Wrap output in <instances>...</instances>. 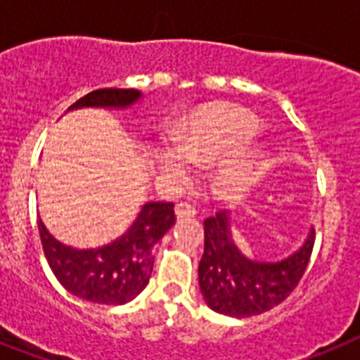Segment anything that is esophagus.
I'll use <instances>...</instances> for the list:
<instances>
[{"instance_id":"1","label":"esophagus","mask_w":360,"mask_h":360,"mask_svg":"<svg viewBox=\"0 0 360 360\" xmlns=\"http://www.w3.org/2000/svg\"><path fill=\"white\" fill-rule=\"evenodd\" d=\"M175 216L179 217H194L195 216V207H192L190 203H186V201H183V203H179L177 207H175Z\"/></svg>"}]
</instances>
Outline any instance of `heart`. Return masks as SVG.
I'll use <instances>...</instances> for the list:
<instances>
[{
	"mask_svg": "<svg viewBox=\"0 0 360 360\" xmlns=\"http://www.w3.org/2000/svg\"><path fill=\"white\" fill-rule=\"evenodd\" d=\"M258 124L245 111H210L195 117L179 137L177 148H165L161 152L162 168L175 175L186 174V162L207 165L240 150L252 139ZM264 168L259 155H250L232 162L216 177V192L221 198H238L256 181Z\"/></svg>",
	"mask_w": 360,
	"mask_h": 360,
	"instance_id": "heart-1",
	"label": "heart"
}]
</instances>
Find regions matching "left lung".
Returning <instances> with one entry per match:
<instances>
[{
  "label": "left lung",
  "mask_w": 360,
  "mask_h": 360,
  "mask_svg": "<svg viewBox=\"0 0 360 360\" xmlns=\"http://www.w3.org/2000/svg\"><path fill=\"white\" fill-rule=\"evenodd\" d=\"M205 250L199 262V288L214 311L245 319L262 315L282 304L306 273L315 245V231L289 258L265 264L250 262L231 240V221L225 210L203 223Z\"/></svg>",
  "instance_id": "1"
}]
</instances>
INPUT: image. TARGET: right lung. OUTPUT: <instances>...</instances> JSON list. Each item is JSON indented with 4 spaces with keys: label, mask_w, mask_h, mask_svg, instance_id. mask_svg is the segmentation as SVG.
Wrapping results in <instances>:
<instances>
[{
    "label": "right lung",
    "mask_w": 360,
    "mask_h": 360,
    "mask_svg": "<svg viewBox=\"0 0 360 360\" xmlns=\"http://www.w3.org/2000/svg\"><path fill=\"white\" fill-rule=\"evenodd\" d=\"M139 96L137 89L104 87L78 98L69 110L86 105L124 108L134 104ZM174 223V203H146L122 238L95 250L62 245L47 232L41 219H38V231L47 264L63 288L84 300L117 306L134 300L146 288L153 269V245Z\"/></svg>",
    "instance_id": "1"
}]
</instances>
